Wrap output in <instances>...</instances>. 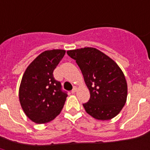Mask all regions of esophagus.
<instances>
[{
	"instance_id": "1",
	"label": "esophagus",
	"mask_w": 150,
	"mask_h": 150,
	"mask_svg": "<svg viewBox=\"0 0 150 150\" xmlns=\"http://www.w3.org/2000/svg\"><path fill=\"white\" fill-rule=\"evenodd\" d=\"M76 89H77V88H76V87L75 86L73 87L72 90H71V93H75V92H76Z\"/></svg>"
}]
</instances>
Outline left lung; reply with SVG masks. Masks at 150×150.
Returning a JSON list of instances; mask_svg holds the SVG:
<instances>
[{"mask_svg":"<svg viewBox=\"0 0 150 150\" xmlns=\"http://www.w3.org/2000/svg\"><path fill=\"white\" fill-rule=\"evenodd\" d=\"M82 71L90 93L83 103L86 111L98 120H110L125 106L128 86L124 73L111 58L96 48L68 50Z\"/></svg>","mask_w":150,"mask_h":150,"instance_id":"left-lung-1","label":"left lung"}]
</instances>
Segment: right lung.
<instances>
[{"mask_svg":"<svg viewBox=\"0 0 150 150\" xmlns=\"http://www.w3.org/2000/svg\"><path fill=\"white\" fill-rule=\"evenodd\" d=\"M64 54V50L43 52L28 66L22 76L20 103L26 116L35 123H47L63 108L68 94L53 72Z\"/></svg>","mask_w":150,"mask_h":150,"instance_id":"obj_1","label":"right lung"}]
</instances>
